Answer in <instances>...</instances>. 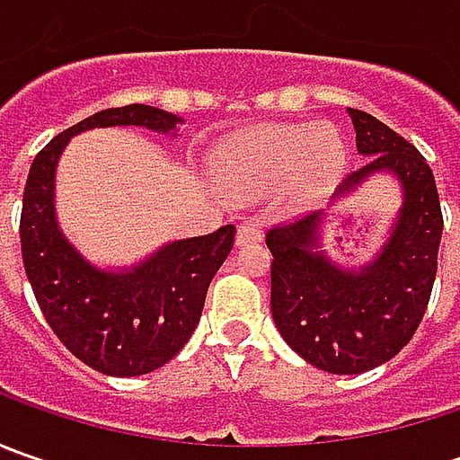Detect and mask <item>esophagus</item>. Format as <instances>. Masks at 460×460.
I'll return each mask as SVG.
<instances>
[{"mask_svg":"<svg viewBox=\"0 0 460 460\" xmlns=\"http://www.w3.org/2000/svg\"><path fill=\"white\" fill-rule=\"evenodd\" d=\"M263 238V227L256 220H243L238 225V245L243 243H258Z\"/></svg>","mask_w":460,"mask_h":460,"instance_id":"esophagus-1","label":"esophagus"}]
</instances>
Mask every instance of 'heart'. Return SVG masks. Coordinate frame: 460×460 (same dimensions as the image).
Instances as JSON below:
<instances>
[{"label":"heart","instance_id":"heart-1","mask_svg":"<svg viewBox=\"0 0 460 460\" xmlns=\"http://www.w3.org/2000/svg\"><path fill=\"white\" fill-rule=\"evenodd\" d=\"M345 161L341 137L317 125H266L243 135L217 161V176L235 194H263L294 184L325 189Z\"/></svg>","mask_w":460,"mask_h":460}]
</instances>
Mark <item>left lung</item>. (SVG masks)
I'll use <instances>...</instances> for the list:
<instances>
[{
  "mask_svg": "<svg viewBox=\"0 0 460 460\" xmlns=\"http://www.w3.org/2000/svg\"><path fill=\"white\" fill-rule=\"evenodd\" d=\"M356 148L374 155L348 176V191L374 171L397 173L404 186L392 240L374 263L338 269L314 253L317 212L279 222L266 233L271 251V314L281 338L330 374H363L394 358L425 317L438 274L443 212L425 155L381 119L348 110Z\"/></svg>",
  "mask_w": 460,
  "mask_h": 460,
  "instance_id": "obj_1",
  "label": "left lung"
}]
</instances>
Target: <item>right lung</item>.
I'll list each match as a JSON object with an SVG mask.
<instances>
[{
	"label": "right lung",
	"mask_w": 460,
	"mask_h": 460,
	"mask_svg": "<svg viewBox=\"0 0 460 460\" xmlns=\"http://www.w3.org/2000/svg\"><path fill=\"white\" fill-rule=\"evenodd\" d=\"M176 115L148 104L110 107L56 135L27 173L20 215L22 263L45 323L79 361L107 376H140L168 363L202 317L212 276L227 258L235 225L176 240L128 274H104L66 243L53 217V173L71 135L137 125L171 133Z\"/></svg>",
	"instance_id": "right-lung-1"
}]
</instances>
